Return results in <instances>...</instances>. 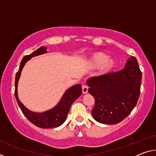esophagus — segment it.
<instances>
[{"label":"esophagus","mask_w":156,"mask_h":156,"mask_svg":"<svg viewBox=\"0 0 156 156\" xmlns=\"http://www.w3.org/2000/svg\"><path fill=\"white\" fill-rule=\"evenodd\" d=\"M82 91H83V94H87L88 92V87L86 85H83V87H82Z\"/></svg>","instance_id":"1"}]
</instances>
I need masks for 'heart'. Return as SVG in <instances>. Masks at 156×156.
I'll return each instance as SVG.
<instances>
[{
	"instance_id": "obj_1",
	"label": "heart",
	"mask_w": 156,
	"mask_h": 156,
	"mask_svg": "<svg viewBox=\"0 0 156 156\" xmlns=\"http://www.w3.org/2000/svg\"><path fill=\"white\" fill-rule=\"evenodd\" d=\"M89 65L91 67H99V73L101 75H105L113 69L116 65V60L113 57H107V54L102 51L94 53L89 57Z\"/></svg>"
}]
</instances>
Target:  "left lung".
Segmentation results:
<instances>
[{
  "label": "left lung",
  "mask_w": 156,
  "mask_h": 156,
  "mask_svg": "<svg viewBox=\"0 0 156 156\" xmlns=\"http://www.w3.org/2000/svg\"><path fill=\"white\" fill-rule=\"evenodd\" d=\"M141 82V71L133 56L128 58L125 68L119 72L89 78L88 91L95 100L93 118L107 125L123 120L136 107Z\"/></svg>",
  "instance_id": "8db88e82"
}]
</instances>
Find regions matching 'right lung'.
I'll return each mask as SVG.
<instances>
[{
    "mask_svg": "<svg viewBox=\"0 0 156 156\" xmlns=\"http://www.w3.org/2000/svg\"><path fill=\"white\" fill-rule=\"evenodd\" d=\"M46 53L47 47H41L40 48L34 51L32 54L25 56L23 58L20 62L19 69L16 74L14 94L18 106L20 108L23 113L31 123L41 128H54L58 127L65 122L71 105L81 95L82 87L80 84H77L67 89L59 102L56 106L51 109L42 113L34 112L28 109L20 101L18 96V83L20 77L21 72H22L26 62L30 60L31 58L46 54Z\"/></svg>",
    "mask_w": 156,
    "mask_h": 156,
    "instance_id": "1",
    "label": "right lung"
}]
</instances>
